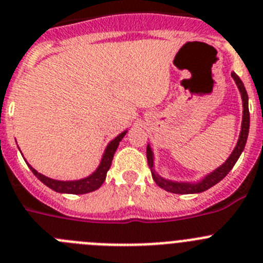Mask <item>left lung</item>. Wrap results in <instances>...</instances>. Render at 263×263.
I'll use <instances>...</instances> for the list:
<instances>
[{
  "label": "left lung",
  "mask_w": 263,
  "mask_h": 263,
  "mask_svg": "<svg viewBox=\"0 0 263 263\" xmlns=\"http://www.w3.org/2000/svg\"><path fill=\"white\" fill-rule=\"evenodd\" d=\"M231 76L234 78L235 83H236L237 88H239L240 93H241V100H242V122H241V131H240L239 140H237V144L235 146L234 152L231 153V156L228 157L227 161L223 163L222 166L214 170L213 173H210L209 175H206L202 180H200L198 183H179V181H171L167 179H163L162 176H159L158 174L154 173L153 170V152H152L151 145L146 146V158H148V165L152 170V176H153V180L156 181L157 185H159L161 188H163L165 191L171 193H178V195H191V193H201L203 191L209 190L213 185H215L217 183H219L226 175H227L230 171L232 170V167L235 166L236 161L239 159L240 154L242 153L245 148V144H247L248 134H249V106H248V93L245 90L244 84L240 80L239 76L235 72L231 73Z\"/></svg>",
  "instance_id": "8db88e82"
}]
</instances>
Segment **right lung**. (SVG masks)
<instances>
[{"label": "right lung", "instance_id": "obj_1", "mask_svg": "<svg viewBox=\"0 0 263 263\" xmlns=\"http://www.w3.org/2000/svg\"><path fill=\"white\" fill-rule=\"evenodd\" d=\"M127 134V131L122 132L120 135H118L114 140H111L109 143V145L105 149V153L102 156L101 163L97 167V170L92 174V175L87 176L84 179H80V180H71V181H63V180H54V179L48 178V176L43 175V174L37 173L35 168L32 167L31 165H28V167L31 168V171L33 173V175L39 179L40 181H43L46 187H49L50 190L55 191V192L60 193H70V195H84V193L93 192V191L98 190L101 187L102 183L106 179V174L109 171L110 166H111L112 157H114L115 151H117L118 145H119L120 140L123 139L124 135Z\"/></svg>", "mask_w": 263, "mask_h": 263}]
</instances>
